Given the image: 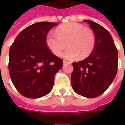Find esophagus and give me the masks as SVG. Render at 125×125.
<instances>
[{
    "mask_svg": "<svg viewBox=\"0 0 125 125\" xmlns=\"http://www.w3.org/2000/svg\"><path fill=\"white\" fill-rule=\"evenodd\" d=\"M70 63L68 62H66V61H63V65H67V64H69Z\"/></svg>",
    "mask_w": 125,
    "mask_h": 125,
    "instance_id": "1",
    "label": "esophagus"
}]
</instances>
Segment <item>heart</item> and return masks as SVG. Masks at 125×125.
<instances>
[{
    "instance_id": "obj_1",
    "label": "heart",
    "mask_w": 125,
    "mask_h": 125,
    "mask_svg": "<svg viewBox=\"0 0 125 125\" xmlns=\"http://www.w3.org/2000/svg\"><path fill=\"white\" fill-rule=\"evenodd\" d=\"M67 45L69 47L62 53L61 57L67 60L84 59L91 54L96 43L94 32L80 23L72 22L58 27L56 32L49 31L45 37V44L55 55H59Z\"/></svg>"
}]
</instances>
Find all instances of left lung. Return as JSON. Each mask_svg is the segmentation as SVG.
Masks as SVG:
<instances>
[{"label": "left lung", "instance_id": "left-lung-1", "mask_svg": "<svg viewBox=\"0 0 125 125\" xmlns=\"http://www.w3.org/2000/svg\"><path fill=\"white\" fill-rule=\"evenodd\" d=\"M94 31L96 43L86 59L72 63V88L86 98L99 96L108 89L115 78L118 68V51L110 33L99 24L84 20Z\"/></svg>", "mask_w": 125, "mask_h": 125}]
</instances>
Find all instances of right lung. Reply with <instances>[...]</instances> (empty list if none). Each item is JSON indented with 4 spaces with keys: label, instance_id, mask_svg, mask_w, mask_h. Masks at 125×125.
I'll use <instances>...</instances> for the list:
<instances>
[{
    "label": "right lung",
    "instance_id": "1",
    "mask_svg": "<svg viewBox=\"0 0 125 125\" xmlns=\"http://www.w3.org/2000/svg\"><path fill=\"white\" fill-rule=\"evenodd\" d=\"M57 25L34 23L23 29L10 46V79L19 92L27 98H38L49 94L55 73L62 68V60L52 53L45 44L46 35Z\"/></svg>",
    "mask_w": 125,
    "mask_h": 125
}]
</instances>
